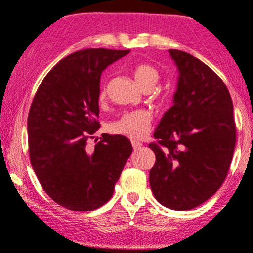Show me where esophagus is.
<instances>
[{
  "mask_svg": "<svg viewBox=\"0 0 253 253\" xmlns=\"http://www.w3.org/2000/svg\"><path fill=\"white\" fill-rule=\"evenodd\" d=\"M131 145H132V149L134 150H139L140 147L142 146L141 142H139V141H131Z\"/></svg>",
  "mask_w": 253,
  "mask_h": 253,
  "instance_id": "34e87169",
  "label": "esophagus"
}]
</instances>
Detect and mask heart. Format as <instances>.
Returning a JSON list of instances; mask_svg holds the SVG:
<instances>
[{
    "instance_id": "heart-1",
    "label": "heart",
    "mask_w": 253,
    "mask_h": 253,
    "mask_svg": "<svg viewBox=\"0 0 253 253\" xmlns=\"http://www.w3.org/2000/svg\"><path fill=\"white\" fill-rule=\"evenodd\" d=\"M131 75L134 77L137 86L145 92H149L157 86L161 79V74L159 70L152 65L146 62H139L131 69ZM107 98V88L102 87L99 91L98 99L101 103H103ZM152 98L159 101L160 103H166L167 96L164 93H155ZM152 118L149 112L146 111H132L124 113L119 117L116 122H113L111 126L112 132L122 136L130 137V139H141L142 136L149 132L151 127Z\"/></svg>"
}]
</instances>
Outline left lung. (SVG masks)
Returning a JSON list of instances; mask_svg holds the SVG:
<instances>
[{
	"label": "left lung",
	"mask_w": 253,
	"mask_h": 253,
	"mask_svg": "<svg viewBox=\"0 0 253 253\" xmlns=\"http://www.w3.org/2000/svg\"><path fill=\"white\" fill-rule=\"evenodd\" d=\"M178 66L174 104L149 144L156 155L150 186L162 206L188 211L201 206L224 183L236 144L234 106L229 89L197 57L169 50Z\"/></svg>",
	"instance_id": "8db88e82"
}]
</instances>
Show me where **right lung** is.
Returning a JSON list of instances; mask_svg holds the SVG:
<instances>
[{
	"mask_svg": "<svg viewBox=\"0 0 253 253\" xmlns=\"http://www.w3.org/2000/svg\"><path fill=\"white\" fill-rule=\"evenodd\" d=\"M129 50L84 49L60 60L32 102L28 114L31 164L47 196L64 208L91 211L112 198L126 160L130 140L102 135L99 129V81L108 65Z\"/></svg>",
	"mask_w": 253,
	"mask_h": 253,
	"instance_id": "add662e5",
	"label": "right lung"
}]
</instances>
